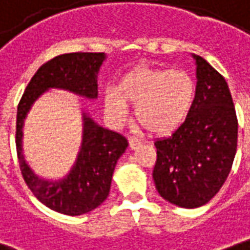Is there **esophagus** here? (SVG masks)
<instances>
[{"mask_svg":"<svg viewBox=\"0 0 250 250\" xmlns=\"http://www.w3.org/2000/svg\"><path fill=\"white\" fill-rule=\"evenodd\" d=\"M128 144H130V147H131V149H138L142 142H141V139L135 138V137H130V138H128Z\"/></svg>","mask_w":250,"mask_h":250,"instance_id":"34e87169","label":"esophagus"}]
</instances>
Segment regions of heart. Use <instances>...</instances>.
I'll return each mask as SVG.
<instances>
[{
	"mask_svg": "<svg viewBox=\"0 0 250 250\" xmlns=\"http://www.w3.org/2000/svg\"><path fill=\"white\" fill-rule=\"evenodd\" d=\"M196 84L193 78L179 69L139 67L127 72L116 89L104 94L108 116L125 122L127 103L135 104V118L153 134L166 135L175 131L189 115L194 103Z\"/></svg>",
	"mask_w": 250,
	"mask_h": 250,
	"instance_id": "heart-1",
	"label": "heart"
}]
</instances>
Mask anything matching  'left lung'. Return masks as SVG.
Returning <instances> with one entry per match:
<instances>
[{
	"label": "left lung",
	"mask_w": 250,
	"mask_h": 250,
	"mask_svg": "<svg viewBox=\"0 0 250 250\" xmlns=\"http://www.w3.org/2000/svg\"><path fill=\"white\" fill-rule=\"evenodd\" d=\"M196 61V96L185 122L156 139V189L181 208H198L218 193L231 171L238 122L225 78L203 57Z\"/></svg>",
	"instance_id": "obj_1"
}]
</instances>
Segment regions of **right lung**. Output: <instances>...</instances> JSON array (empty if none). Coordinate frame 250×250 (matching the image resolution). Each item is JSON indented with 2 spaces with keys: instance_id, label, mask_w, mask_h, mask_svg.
<instances>
[{
  "instance_id": "add662e5",
  "label": "right lung",
  "mask_w": 250,
  "mask_h": 250,
  "mask_svg": "<svg viewBox=\"0 0 250 250\" xmlns=\"http://www.w3.org/2000/svg\"><path fill=\"white\" fill-rule=\"evenodd\" d=\"M105 60V53H67L54 57L32 76L18 106L16 149L25 183L47 208L69 216L87 213L106 200L115 167L128 142L123 135L98 125L82 103V142L75 161L64 176L47 179L35 174L25 160L24 122L34 104L49 90H64L86 100H96L97 78Z\"/></svg>"
}]
</instances>
